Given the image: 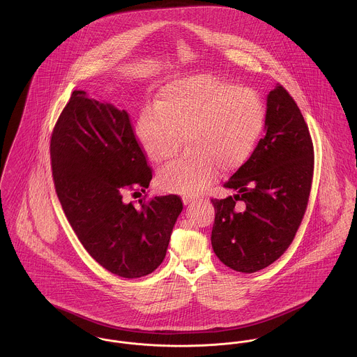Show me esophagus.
Instances as JSON below:
<instances>
[{
	"mask_svg": "<svg viewBox=\"0 0 357 357\" xmlns=\"http://www.w3.org/2000/svg\"><path fill=\"white\" fill-rule=\"evenodd\" d=\"M182 199H183V204H185V205H192V204L197 202V198L192 197L190 194H183Z\"/></svg>",
	"mask_w": 357,
	"mask_h": 357,
	"instance_id": "obj_1",
	"label": "esophagus"
}]
</instances>
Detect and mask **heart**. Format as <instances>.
<instances>
[{
	"label": "heart",
	"instance_id": "1",
	"mask_svg": "<svg viewBox=\"0 0 357 357\" xmlns=\"http://www.w3.org/2000/svg\"><path fill=\"white\" fill-rule=\"evenodd\" d=\"M266 109L251 88L211 75H194L168 82L156 105L144 107L138 139L148 158L162 165L183 146L189 151L165 167L160 183L171 190L199 192L219 169L232 172L246 163L264 135Z\"/></svg>",
	"mask_w": 357,
	"mask_h": 357
}]
</instances>
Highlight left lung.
<instances>
[{"label": "left lung", "instance_id": "obj_1", "mask_svg": "<svg viewBox=\"0 0 357 357\" xmlns=\"http://www.w3.org/2000/svg\"><path fill=\"white\" fill-rule=\"evenodd\" d=\"M266 106V135L224 183L235 194L211 199L216 209L213 251L225 266L241 273L258 272L287 251L312 185L314 146L296 102L277 84Z\"/></svg>", "mask_w": 357, "mask_h": 357}]
</instances>
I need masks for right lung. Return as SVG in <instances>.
<instances>
[{"label": "right lung", "instance_id": "obj_1", "mask_svg": "<svg viewBox=\"0 0 357 357\" xmlns=\"http://www.w3.org/2000/svg\"><path fill=\"white\" fill-rule=\"evenodd\" d=\"M50 159L56 197L89 255L123 278L152 273L183 202L176 194L125 201L152 179L129 114L73 91L53 129Z\"/></svg>", "mask_w": 357, "mask_h": 357}]
</instances>
